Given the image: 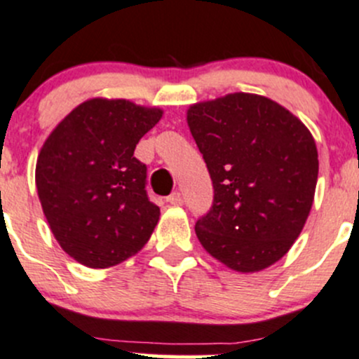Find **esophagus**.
Wrapping results in <instances>:
<instances>
[{"label": "esophagus", "instance_id": "34e87169", "mask_svg": "<svg viewBox=\"0 0 359 359\" xmlns=\"http://www.w3.org/2000/svg\"><path fill=\"white\" fill-rule=\"evenodd\" d=\"M168 202H169V204H171V205H181V204H183V198H181L180 191H175V194L169 195Z\"/></svg>", "mask_w": 359, "mask_h": 359}]
</instances>
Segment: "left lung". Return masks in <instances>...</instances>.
<instances>
[{
  "label": "left lung",
  "mask_w": 359,
  "mask_h": 359,
  "mask_svg": "<svg viewBox=\"0 0 359 359\" xmlns=\"http://www.w3.org/2000/svg\"><path fill=\"white\" fill-rule=\"evenodd\" d=\"M211 175V211L195 223L202 248L236 272L281 260L304 229L318 183L311 130L279 102L233 92L188 108Z\"/></svg>",
  "instance_id": "left-lung-1"
}]
</instances>
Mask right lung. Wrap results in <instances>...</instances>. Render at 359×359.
Returning <instances> with one entry per match:
<instances>
[{
  "label": "right lung",
  "mask_w": 359,
  "mask_h": 359,
  "mask_svg": "<svg viewBox=\"0 0 359 359\" xmlns=\"http://www.w3.org/2000/svg\"><path fill=\"white\" fill-rule=\"evenodd\" d=\"M164 111L127 99L78 104L38 154L36 188L59 246L78 264L108 269L143 250L161 218L148 201L136 144Z\"/></svg>",
  "instance_id": "add662e5"
}]
</instances>
